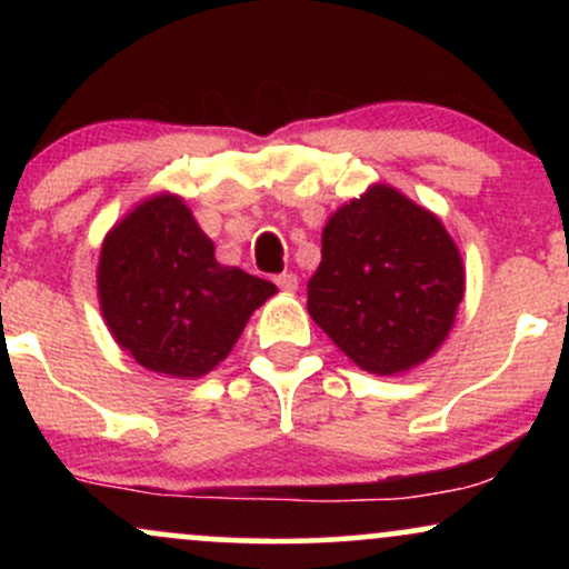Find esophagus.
<instances>
[{
	"mask_svg": "<svg viewBox=\"0 0 569 569\" xmlns=\"http://www.w3.org/2000/svg\"><path fill=\"white\" fill-rule=\"evenodd\" d=\"M272 280H276L278 289H283V291H297L299 289V278L293 276V272H280V276H276Z\"/></svg>",
	"mask_w": 569,
	"mask_h": 569,
	"instance_id": "1",
	"label": "esophagus"
}]
</instances>
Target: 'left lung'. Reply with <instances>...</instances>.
<instances>
[{
    "mask_svg": "<svg viewBox=\"0 0 569 569\" xmlns=\"http://www.w3.org/2000/svg\"><path fill=\"white\" fill-rule=\"evenodd\" d=\"M307 283L312 321L371 375H396L443 342L462 302V262L433 213L390 187L350 200L323 230Z\"/></svg>",
    "mask_w": 569,
    "mask_h": 569,
    "instance_id": "1",
    "label": "left lung"
}]
</instances>
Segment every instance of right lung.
Returning <instances> with one entry per match:
<instances>
[{
  "label": "right lung",
  "instance_id": "1",
  "mask_svg": "<svg viewBox=\"0 0 569 569\" xmlns=\"http://www.w3.org/2000/svg\"><path fill=\"white\" fill-rule=\"evenodd\" d=\"M98 293L114 339L141 367L200 377L224 361L276 286L219 264L184 200L160 194L107 234Z\"/></svg>",
  "mask_w": 569,
  "mask_h": 569
}]
</instances>
